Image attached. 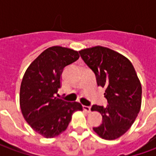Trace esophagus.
<instances>
[{
  "label": "esophagus",
  "instance_id": "1",
  "mask_svg": "<svg viewBox=\"0 0 156 156\" xmlns=\"http://www.w3.org/2000/svg\"><path fill=\"white\" fill-rule=\"evenodd\" d=\"M83 109H84L85 111L90 112V110H91V107H90V106H83Z\"/></svg>",
  "mask_w": 156,
  "mask_h": 156
}]
</instances>
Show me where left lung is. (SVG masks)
<instances>
[{
	"instance_id": "8db88e82",
	"label": "left lung",
	"mask_w": 156,
	"mask_h": 156,
	"mask_svg": "<svg viewBox=\"0 0 156 156\" xmlns=\"http://www.w3.org/2000/svg\"><path fill=\"white\" fill-rule=\"evenodd\" d=\"M79 53L96 75L98 86L105 88L108 103L106 107L92 106L91 111L103 117V123L93 129L102 139L116 140L129 130L140 110V81L131 62L110 48L96 46Z\"/></svg>"
}]
</instances>
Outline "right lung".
<instances>
[{
	"instance_id": "right-lung-1",
	"label": "right lung",
	"mask_w": 156,
	"mask_h": 156,
	"mask_svg": "<svg viewBox=\"0 0 156 156\" xmlns=\"http://www.w3.org/2000/svg\"><path fill=\"white\" fill-rule=\"evenodd\" d=\"M79 58L78 51L60 46L48 48L26 70L20 88V107L25 120L45 138H54L66 130L78 102L58 98L63 68Z\"/></svg>"
}]
</instances>
